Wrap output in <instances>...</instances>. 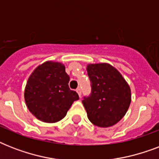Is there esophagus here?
I'll use <instances>...</instances> for the list:
<instances>
[{
    "instance_id": "esophagus-1",
    "label": "esophagus",
    "mask_w": 159,
    "mask_h": 159,
    "mask_svg": "<svg viewBox=\"0 0 159 159\" xmlns=\"http://www.w3.org/2000/svg\"><path fill=\"white\" fill-rule=\"evenodd\" d=\"M77 94H78V96H79L80 97H81V96H82V92H81V88L80 87H78V88H77Z\"/></svg>"
}]
</instances>
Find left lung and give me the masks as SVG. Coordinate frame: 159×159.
Masks as SVG:
<instances>
[{"label":"left lung","mask_w":159,"mask_h":159,"mask_svg":"<svg viewBox=\"0 0 159 159\" xmlns=\"http://www.w3.org/2000/svg\"><path fill=\"white\" fill-rule=\"evenodd\" d=\"M87 71L92 87L89 97L82 104L87 117L98 127H110L118 123L128 111L131 92L118 70L109 63L88 64Z\"/></svg>","instance_id":"1"}]
</instances>
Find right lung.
I'll return each instance as SVG.
<instances>
[{"label": "right lung", "instance_id": "1", "mask_svg": "<svg viewBox=\"0 0 159 159\" xmlns=\"http://www.w3.org/2000/svg\"><path fill=\"white\" fill-rule=\"evenodd\" d=\"M70 77L61 62L48 61L38 66L30 76L25 90L29 111L39 120L55 123L67 115L79 99L68 87Z\"/></svg>", "mask_w": 159, "mask_h": 159}]
</instances>
